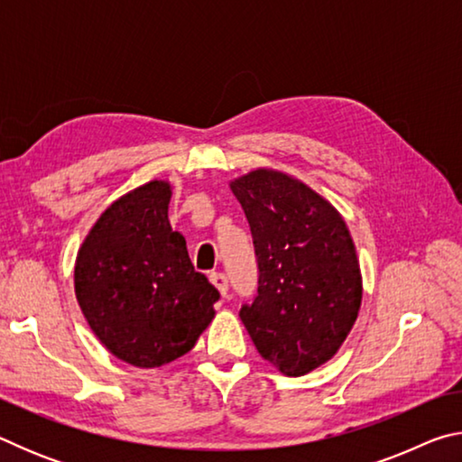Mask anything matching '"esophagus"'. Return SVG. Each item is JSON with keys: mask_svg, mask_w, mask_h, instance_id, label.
<instances>
[{"mask_svg": "<svg viewBox=\"0 0 462 462\" xmlns=\"http://www.w3.org/2000/svg\"><path fill=\"white\" fill-rule=\"evenodd\" d=\"M209 281H212V283L217 287V291L222 293V297L228 295V277H226L224 273H220V271L209 273Z\"/></svg>", "mask_w": 462, "mask_h": 462, "instance_id": "34e87169", "label": "esophagus"}]
</instances>
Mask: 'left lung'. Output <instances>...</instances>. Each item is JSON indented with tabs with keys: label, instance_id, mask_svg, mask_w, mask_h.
<instances>
[{
	"label": "left lung",
	"instance_id": "1",
	"mask_svg": "<svg viewBox=\"0 0 462 462\" xmlns=\"http://www.w3.org/2000/svg\"><path fill=\"white\" fill-rule=\"evenodd\" d=\"M253 234L259 287L238 316L289 377L336 355L361 308L355 242L340 214L295 179L259 169L230 183Z\"/></svg>",
	"mask_w": 462,
	"mask_h": 462
}]
</instances>
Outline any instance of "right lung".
Returning <instances> with one entry per match:
<instances>
[{
  "instance_id": "obj_1",
  "label": "right lung",
  "mask_w": 462,
  "mask_h": 462,
  "mask_svg": "<svg viewBox=\"0 0 462 462\" xmlns=\"http://www.w3.org/2000/svg\"><path fill=\"white\" fill-rule=\"evenodd\" d=\"M171 185L151 181L114 201L85 238L75 293L109 353L143 369L193 348L214 318L217 289L193 269L169 224Z\"/></svg>"
}]
</instances>
